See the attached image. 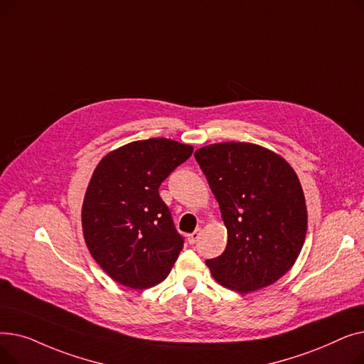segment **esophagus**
Segmentation results:
<instances>
[{
    "instance_id": "obj_1",
    "label": "esophagus",
    "mask_w": 364,
    "mask_h": 364,
    "mask_svg": "<svg viewBox=\"0 0 364 364\" xmlns=\"http://www.w3.org/2000/svg\"><path fill=\"white\" fill-rule=\"evenodd\" d=\"M199 237H200V228H198V230H195L192 235H188L187 240L190 245H195L199 240Z\"/></svg>"
}]
</instances>
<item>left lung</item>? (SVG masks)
Instances as JSON below:
<instances>
[{
  "instance_id": "left-lung-1",
  "label": "left lung",
  "mask_w": 364,
  "mask_h": 364,
  "mask_svg": "<svg viewBox=\"0 0 364 364\" xmlns=\"http://www.w3.org/2000/svg\"><path fill=\"white\" fill-rule=\"evenodd\" d=\"M195 158L220 205L225 251L206 259L225 288L247 294L273 284L295 264L307 235V205L294 168L270 149L228 141Z\"/></svg>"
}]
</instances>
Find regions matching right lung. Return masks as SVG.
I'll list each match as a JSON object with an SVG mask.
<instances>
[{
  "label": "right lung",
  "instance_id": "obj_1",
  "mask_svg": "<svg viewBox=\"0 0 364 364\" xmlns=\"http://www.w3.org/2000/svg\"><path fill=\"white\" fill-rule=\"evenodd\" d=\"M193 153L169 139L128 143L95 166L84 196L82 233L105 273L131 289H149L169 274L183 250L159 186Z\"/></svg>",
  "mask_w": 364,
  "mask_h": 364
}]
</instances>
